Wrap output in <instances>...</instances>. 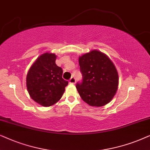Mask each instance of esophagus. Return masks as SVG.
Wrapping results in <instances>:
<instances>
[{"label": "esophagus", "instance_id": "1", "mask_svg": "<svg viewBox=\"0 0 150 150\" xmlns=\"http://www.w3.org/2000/svg\"><path fill=\"white\" fill-rule=\"evenodd\" d=\"M75 82H76V80H75V77H74L73 76L71 77V78L70 79V80H69V83H75Z\"/></svg>", "mask_w": 150, "mask_h": 150}]
</instances>
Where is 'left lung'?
<instances>
[{
  "instance_id": "1",
  "label": "left lung",
  "mask_w": 150,
  "mask_h": 150,
  "mask_svg": "<svg viewBox=\"0 0 150 150\" xmlns=\"http://www.w3.org/2000/svg\"><path fill=\"white\" fill-rule=\"evenodd\" d=\"M82 81L76 88L81 98L91 106L101 107L110 101L118 88L119 75L110 59L93 50L79 57Z\"/></svg>"
}]
</instances>
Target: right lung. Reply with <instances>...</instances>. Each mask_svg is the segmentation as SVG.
<instances>
[{"mask_svg": "<svg viewBox=\"0 0 150 150\" xmlns=\"http://www.w3.org/2000/svg\"><path fill=\"white\" fill-rule=\"evenodd\" d=\"M56 57L51 53L41 55L27 75V88L30 97L45 107L57 103L69 83L62 78V69L55 64Z\"/></svg>", "mask_w": 150, "mask_h": 150, "instance_id": "1", "label": "right lung"}]
</instances>
